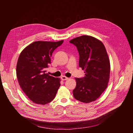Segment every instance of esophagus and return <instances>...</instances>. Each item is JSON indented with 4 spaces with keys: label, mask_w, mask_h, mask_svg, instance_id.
Instances as JSON below:
<instances>
[{
    "label": "esophagus",
    "mask_w": 133,
    "mask_h": 133,
    "mask_svg": "<svg viewBox=\"0 0 133 133\" xmlns=\"http://www.w3.org/2000/svg\"><path fill=\"white\" fill-rule=\"evenodd\" d=\"M61 78V79H62V81H66V80L68 79H69V78L65 77V76H62Z\"/></svg>",
    "instance_id": "obj_1"
}]
</instances>
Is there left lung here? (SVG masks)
I'll use <instances>...</instances> for the list:
<instances>
[{"label": "left lung", "instance_id": "8db88e82", "mask_svg": "<svg viewBox=\"0 0 133 133\" xmlns=\"http://www.w3.org/2000/svg\"><path fill=\"white\" fill-rule=\"evenodd\" d=\"M79 54V66L84 70L83 78H75L73 96L83 103L95 101L107 88L110 78V63L104 44L91 36L83 35L71 39Z\"/></svg>", "mask_w": 133, "mask_h": 133}]
</instances>
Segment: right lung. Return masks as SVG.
I'll return each mask as SVG.
<instances>
[{
    "instance_id": "right-lung-1",
    "label": "right lung",
    "mask_w": 133,
    "mask_h": 133,
    "mask_svg": "<svg viewBox=\"0 0 133 133\" xmlns=\"http://www.w3.org/2000/svg\"><path fill=\"white\" fill-rule=\"evenodd\" d=\"M63 42L36 41L24 49L19 56L16 65L18 82L34 103L44 105L55 97L61 79L49 75L46 70L54 51Z\"/></svg>"
}]
</instances>
